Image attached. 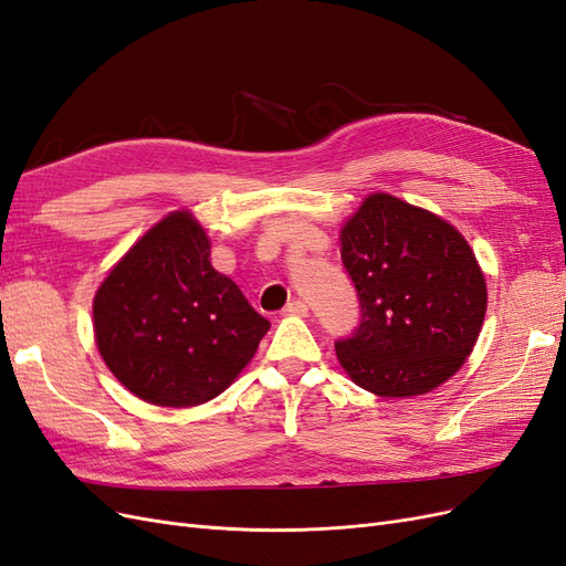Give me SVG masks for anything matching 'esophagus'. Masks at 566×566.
Listing matches in <instances>:
<instances>
[{"label": "esophagus", "instance_id": "obj_1", "mask_svg": "<svg viewBox=\"0 0 566 566\" xmlns=\"http://www.w3.org/2000/svg\"><path fill=\"white\" fill-rule=\"evenodd\" d=\"M283 312L290 314V316H306V314H310V306H306L304 300H293V302L285 304Z\"/></svg>", "mask_w": 566, "mask_h": 566}]
</instances>
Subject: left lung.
Listing matches in <instances>:
<instances>
[{
  "instance_id": "obj_1",
  "label": "left lung",
  "mask_w": 566,
  "mask_h": 566,
  "mask_svg": "<svg viewBox=\"0 0 566 566\" xmlns=\"http://www.w3.org/2000/svg\"><path fill=\"white\" fill-rule=\"evenodd\" d=\"M342 264L361 318L335 352L378 397H416L465 364L486 314V281L468 241L437 214L373 193L342 229Z\"/></svg>"
}]
</instances>
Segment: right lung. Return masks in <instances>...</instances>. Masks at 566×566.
<instances>
[{
	"mask_svg": "<svg viewBox=\"0 0 566 566\" xmlns=\"http://www.w3.org/2000/svg\"><path fill=\"white\" fill-rule=\"evenodd\" d=\"M269 321L210 264V241L188 212L153 227L101 283V356L136 397L198 406L224 391L254 356Z\"/></svg>",
	"mask_w": 566,
	"mask_h": 566,
	"instance_id": "1",
	"label": "right lung"
}]
</instances>
